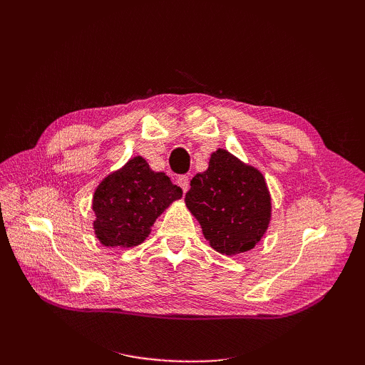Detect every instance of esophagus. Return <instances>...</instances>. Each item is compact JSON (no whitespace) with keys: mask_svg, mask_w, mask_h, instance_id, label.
Instances as JSON below:
<instances>
[{"mask_svg":"<svg viewBox=\"0 0 365 365\" xmlns=\"http://www.w3.org/2000/svg\"><path fill=\"white\" fill-rule=\"evenodd\" d=\"M189 181H190V178L187 175H180L178 176V185L181 187L184 193L189 190Z\"/></svg>","mask_w":365,"mask_h":365,"instance_id":"34e87169","label":"esophagus"}]
</instances>
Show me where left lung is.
Returning <instances> with one entry per match:
<instances>
[{"mask_svg": "<svg viewBox=\"0 0 365 365\" xmlns=\"http://www.w3.org/2000/svg\"><path fill=\"white\" fill-rule=\"evenodd\" d=\"M185 205L201 224L210 247L235 256L259 244L271 220V196L263 175L225 149L212 153L196 173Z\"/></svg>", "mask_w": 365, "mask_h": 365, "instance_id": "obj_1", "label": "left lung"}]
</instances>
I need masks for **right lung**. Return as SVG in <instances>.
Segmentation results:
<instances>
[{
  "instance_id": "right-lung-1",
  "label": "right lung",
  "mask_w": 365,
  "mask_h": 365,
  "mask_svg": "<svg viewBox=\"0 0 365 365\" xmlns=\"http://www.w3.org/2000/svg\"><path fill=\"white\" fill-rule=\"evenodd\" d=\"M181 196L182 190L168 175L153 172L145 158H130L94 192L96 237L105 247H137L149 236L157 217Z\"/></svg>"
}]
</instances>
